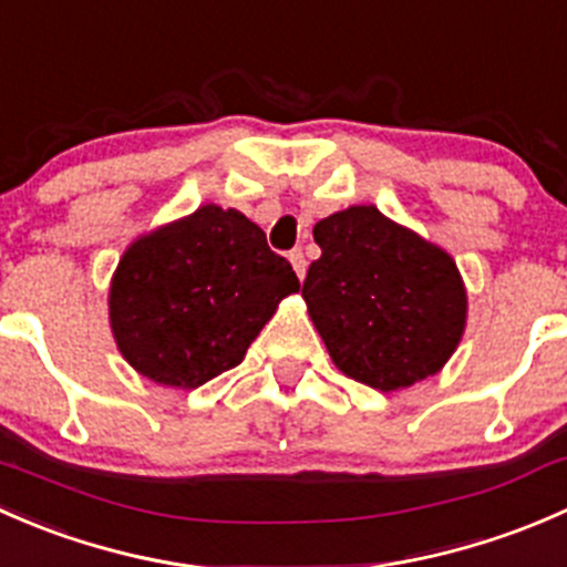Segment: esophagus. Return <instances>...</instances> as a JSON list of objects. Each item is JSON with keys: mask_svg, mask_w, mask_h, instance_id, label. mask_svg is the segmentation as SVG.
<instances>
[{"mask_svg": "<svg viewBox=\"0 0 567 567\" xmlns=\"http://www.w3.org/2000/svg\"><path fill=\"white\" fill-rule=\"evenodd\" d=\"M288 260H290V266H293V271H296V277L299 279H305V274H307V260H305V251L301 249H293L288 255Z\"/></svg>", "mask_w": 567, "mask_h": 567, "instance_id": "1", "label": "esophagus"}]
</instances>
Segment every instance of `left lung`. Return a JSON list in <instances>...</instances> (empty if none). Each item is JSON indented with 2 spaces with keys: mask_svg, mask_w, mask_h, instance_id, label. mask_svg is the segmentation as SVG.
<instances>
[{
  "mask_svg": "<svg viewBox=\"0 0 567 567\" xmlns=\"http://www.w3.org/2000/svg\"><path fill=\"white\" fill-rule=\"evenodd\" d=\"M320 257L301 296L331 362L348 379L398 392L436 375L466 329V285L436 244L351 205L312 230Z\"/></svg>",
  "mask_w": 567,
  "mask_h": 567,
  "instance_id": "1",
  "label": "left lung"
}]
</instances>
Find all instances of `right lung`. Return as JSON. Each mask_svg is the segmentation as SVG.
I'll return each instance as SVG.
<instances>
[{"instance_id": "1", "label": "right lung", "mask_w": 567, "mask_h": 567, "mask_svg": "<svg viewBox=\"0 0 567 567\" xmlns=\"http://www.w3.org/2000/svg\"><path fill=\"white\" fill-rule=\"evenodd\" d=\"M299 277L241 210L208 203L145 233L109 285V326L145 379L197 390L236 368Z\"/></svg>"}]
</instances>
